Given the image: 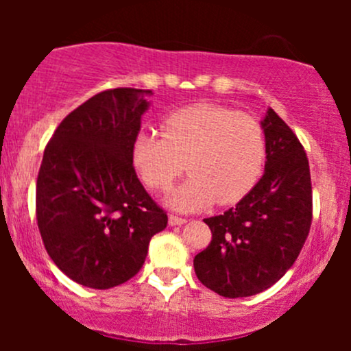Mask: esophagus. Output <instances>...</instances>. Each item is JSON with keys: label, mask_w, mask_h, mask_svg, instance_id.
I'll return each instance as SVG.
<instances>
[{"label": "esophagus", "mask_w": 351, "mask_h": 351, "mask_svg": "<svg viewBox=\"0 0 351 351\" xmlns=\"http://www.w3.org/2000/svg\"><path fill=\"white\" fill-rule=\"evenodd\" d=\"M186 222L185 217H178V215H169L168 224L169 226H183Z\"/></svg>", "instance_id": "esophagus-1"}]
</instances>
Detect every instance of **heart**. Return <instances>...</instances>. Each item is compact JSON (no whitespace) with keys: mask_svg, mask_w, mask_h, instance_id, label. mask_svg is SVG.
Wrapping results in <instances>:
<instances>
[{"mask_svg":"<svg viewBox=\"0 0 351 351\" xmlns=\"http://www.w3.org/2000/svg\"><path fill=\"white\" fill-rule=\"evenodd\" d=\"M162 134L141 130L132 161L149 189L166 190L183 171L185 183L168 193L176 210L236 204L256 185L267 156L260 122L247 113L215 104H195L162 119Z\"/></svg>","mask_w":351,"mask_h":351,"instance_id":"obj_1","label":"heart"}]
</instances>
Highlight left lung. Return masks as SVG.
<instances>
[{
    "instance_id": "8db88e82",
    "label": "left lung",
    "mask_w": 351,
    "mask_h": 351,
    "mask_svg": "<svg viewBox=\"0 0 351 351\" xmlns=\"http://www.w3.org/2000/svg\"><path fill=\"white\" fill-rule=\"evenodd\" d=\"M260 182L222 215L204 219L212 241L193 258L198 280L229 299L260 293L299 256L313 221L309 161L289 125L268 108Z\"/></svg>"
}]
</instances>
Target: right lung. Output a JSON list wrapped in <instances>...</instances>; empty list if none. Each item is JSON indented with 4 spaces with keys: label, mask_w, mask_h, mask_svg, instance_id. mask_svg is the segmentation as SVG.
<instances>
[{
    "label": "right lung",
    "mask_w": 351,
    "mask_h": 351,
    "mask_svg": "<svg viewBox=\"0 0 351 351\" xmlns=\"http://www.w3.org/2000/svg\"><path fill=\"white\" fill-rule=\"evenodd\" d=\"M151 90L101 91L69 113L49 141L37 178V224L49 256L76 284L112 289L143 268L168 215L132 166Z\"/></svg>",
    "instance_id": "obj_1"
}]
</instances>
